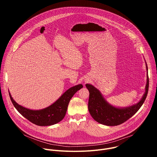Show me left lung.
<instances>
[{
    "instance_id": "8db88e82",
    "label": "left lung",
    "mask_w": 157,
    "mask_h": 157,
    "mask_svg": "<svg viewBox=\"0 0 157 157\" xmlns=\"http://www.w3.org/2000/svg\"><path fill=\"white\" fill-rule=\"evenodd\" d=\"M147 70H148L146 64ZM89 92L88 109L92 117L98 122L109 126L120 125L135 114L144 104L148 91L149 78L147 73V81L145 93L137 104L125 108H117L107 103L98 89L91 84H86Z\"/></svg>"
}]
</instances>
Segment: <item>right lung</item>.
I'll use <instances>...</instances> for the list:
<instances>
[{"mask_svg": "<svg viewBox=\"0 0 157 157\" xmlns=\"http://www.w3.org/2000/svg\"><path fill=\"white\" fill-rule=\"evenodd\" d=\"M82 87V84H78L71 87L52 105L39 110H30L22 107L13 99L10 93L9 96L15 109L25 118L35 125L48 126L58 123L64 117L70 99Z\"/></svg>", "mask_w": 157, "mask_h": 157, "instance_id": "1", "label": "right lung"}]
</instances>
